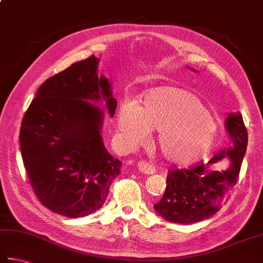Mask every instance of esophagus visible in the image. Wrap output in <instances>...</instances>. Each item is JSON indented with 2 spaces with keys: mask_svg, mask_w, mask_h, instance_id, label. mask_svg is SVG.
<instances>
[{
  "mask_svg": "<svg viewBox=\"0 0 263 263\" xmlns=\"http://www.w3.org/2000/svg\"><path fill=\"white\" fill-rule=\"evenodd\" d=\"M137 167L141 173H145V174H154V173H155V167L151 165L149 163L145 162V161H139L137 163Z\"/></svg>",
  "mask_w": 263,
  "mask_h": 263,
  "instance_id": "1",
  "label": "esophagus"
}]
</instances>
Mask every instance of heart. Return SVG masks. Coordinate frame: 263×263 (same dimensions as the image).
Returning <instances> with one entry per match:
<instances>
[{"label":"heart","mask_w":263,"mask_h":263,"mask_svg":"<svg viewBox=\"0 0 263 263\" xmlns=\"http://www.w3.org/2000/svg\"><path fill=\"white\" fill-rule=\"evenodd\" d=\"M117 125L127 146H140L151 130L158 131L157 146L174 164H189L204 156L215 141L217 121L197 96L178 87H156L143 97L142 106L125 102Z\"/></svg>","instance_id":"obj_1"}]
</instances>
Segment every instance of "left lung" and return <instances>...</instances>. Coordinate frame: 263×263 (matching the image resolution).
<instances>
[{"label":"left lung","mask_w":263,"mask_h":263,"mask_svg":"<svg viewBox=\"0 0 263 263\" xmlns=\"http://www.w3.org/2000/svg\"><path fill=\"white\" fill-rule=\"evenodd\" d=\"M224 125L233 147L220 151L205 165L200 164L188 170L170 172L165 193L154 205L156 212L166 221L181 224L198 222L212 217L227 202L246 153L248 131L239 111L229 114ZM226 158L230 161L227 170L210 171L212 163Z\"/></svg>","instance_id":"1"}]
</instances>
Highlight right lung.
I'll use <instances>...</instances> for the list:
<instances>
[{"instance_id":"right-lung-1","label":"right lung","mask_w":263,"mask_h":263,"mask_svg":"<svg viewBox=\"0 0 263 263\" xmlns=\"http://www.w3.org/2000/svg\"><path fill=\"white\" fill-rule=\"evenodd\" d=\"M95 55L71 65L39 87L20 127L23 162L45 208L68 218L96 212L121 173L101 137L104 102L114 116L110 81L98 76Z\"/></svg>"}]
</instances>
